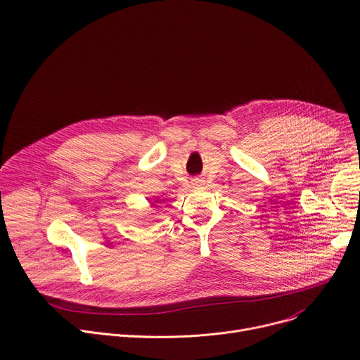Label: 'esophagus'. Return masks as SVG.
<instances>
[{"label": "esophagus", "instance_id": "34e87169", "mask_svg": "<svg viewBox=\"0 0 360 360\" xmlns=\"http://www.w3.org/2000/svg\"><path fill=\"white\" fill-rule=\"evenodd\" d=\"M195 185H197V186H200V185H202V181H200V179H197V181H195Z\"/></svg>", "mask_w": 360, "mask_h": 360}]
</instances>
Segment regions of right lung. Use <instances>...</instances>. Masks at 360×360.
<instances>
[{"mask_svg": "<svg viewBox=\"0 0 360 360\" xmlns=\"http://www.w3.org/2000/svg\"><path fill=\"white\" fill-rule=\"evenodd\" d=\"M155 202H156V204H158V202H159V201H155ZM152 207H155V204H152Z\"/></svg>", "mask_w": 360, "mask_h": 360, "instance_id": "obj_1", "label": "right lung"}]
</instances>
